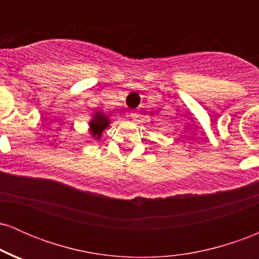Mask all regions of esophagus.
I'll return each instance as SVG.
<instances>
[{
    "label": "esophagus",
    "mask_w": 259,
    "mask_h": 259,
    "mask_svg": "<svg viewBox=\"0 0 259 259\" xmlns=\"http://www.w3.org/2000/svg\"><path fill=\"white\" fill-rule=\"evenodd\" d=\"M130 117H132V118H136V117H139V113L136 112V111L130 112Z\"/></svg>",
    "instance_id": "esophagus-1"
}]
</instances>
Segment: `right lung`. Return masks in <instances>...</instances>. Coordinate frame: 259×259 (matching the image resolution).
<instances>
[{
  "label": "right lung",
  "instance_id": "1",
  "mask_svg": "<svg viewBox=\"0 0 259 259\" xmlns=\"http://www.w3.org/2000/svg\"><path fill=\"white\" fill-rule=\"evenodd\" d=\"M111 119L106 113L96 111L91 114V119L89 120V134L94 140L99 141L102 138V133L109 126Z\"/></svg>",
  "mask_w": 259,
  "mask_h": 259
}]
</instances>
